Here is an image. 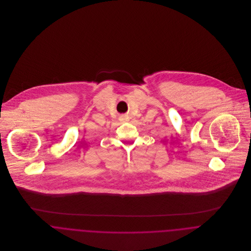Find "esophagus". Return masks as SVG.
<instances>
[{"mask_svg":"<svg viewBox=\"0 0 251 251\" xmlns=\"http://www.w3.org/2000/svg\"><path fill=\"white\" fill-rule=\"evenodd\" d=\"M128 116L127 115H122L121 117H120V120L122 121V122H127L128 121Z\"/></svg>","mask_w":251,"mask_h":251,"instance_id":"esophagus-1","label":"esophagus"}]
</instances>
